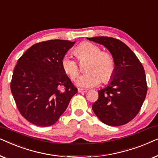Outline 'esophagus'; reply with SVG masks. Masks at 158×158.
<instances>
[{
	"instance_id": "obj_1",
	"label": "esophagus",
	"mask_w": 158,
	"mask_h": 158,
	"mask_svg": "<svg viewBox=\"0 0 158 158\" xmlns=\"http://www.w3.org/2000/svg\"><path fill=\"white\" fill-rule=\"evenodd\" d=\"M77 91H78V93H85L87 92L88 90L86 89H83V88H78V89H77Z\"/></svg>"
}]
</instances>
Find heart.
I'll list each match as a JSON object with an SVG mask.
<instances>
[{"instance_id": "obj_1", "label": "heart", "mask_w": 158, "mask_h": 158, "mask_svg": "<svg viewBox=\"0 0 158 158\" xmlns=\"http://www.w3.org/2000/svg\"><path fill=\"white\" fill-rule=\"evenodd\" d=\"M77 60L82 62L88 60L86 66L87 73L82 75L77 84L82 88L96 87L101 81L106 83L111 81L116 71V62L111 53L102 51L98 45L90 42H84L74 49ZM62 70L67 75L75 81L78 77L80 68L77 61L68 55L61 60Z\"/></svg>"}]
</instances>
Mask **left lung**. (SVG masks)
Masks as SVG:
<instances>
[{"instance_id": "1", "label": "left lung", "mask_w": 158, "mask_h": 158, "mask_svg": "<svg viewBox=\"0 0 158 158\" xmlns=\"http://www.w3.org/2000/svg\"><path fill=\"white\" fill-rule=\"evenodd\" d=\"M87 39L106 47L116 62L113 78L98 91V98L92 105L93 111L105 124L117 127L127 124L139 113L147 95L143 66L130 48L117 39Z\"/></svg>"}]
</instances>
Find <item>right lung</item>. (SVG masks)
Listing matches in <instances>:
<instances>
[{
    "label": "right lung",
    "instance_id": "right-lung-1",
    "mask_svg": "<svg viewBox=\"0 0 158 158\" xmlns=\"http://www.w3.org/2000/svg\"><path fill=\"white\" fill-rule=\"evenodd\" d=\"M74 44L60 40L36 43L17 61L10 90L20 114L31 124H55L77 92L61 66L62 57Z\"/></svg>",
    "mask_w": 158,
    "mask_h": 158
}]
</instances>
